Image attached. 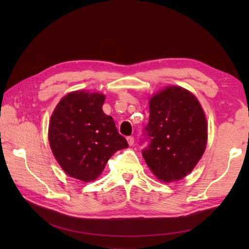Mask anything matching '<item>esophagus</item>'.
<instances>
[{"label": "esophagus", "instance_id": "1", "mask_svg": "<svg viewBox=\"0 0 249 249\" xmlns=\"http://www.w3.org/2000/svg\"><path fill=\"white\" fill-rule=\"evenodd\" d=\"M127 141H128L129 145H133L134 142H135V138L133 136H129V137H127Z\"/></svg>", "mask_w": 249, "mask_h": 249}]
</instances>
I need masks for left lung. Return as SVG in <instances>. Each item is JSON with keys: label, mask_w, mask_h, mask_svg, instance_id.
Masks as SVG:
<instances>
[{"label": "left lung", "mask_w": 249, "mask_h": 249, "mask_svg": "<svg viewBox=\"0 0 249 249\" xmlns=\"http://www.w3.org/2000/svg\"><path fill=\"white\" fill-rule=\"evenodd\" d=\"M206 140L204 112L187 89L168 87L151 98L142 156L158 178L169 183L186 177L203 155Z\"/></svg>", "instance_id": "8db88e82"}]
</instances>
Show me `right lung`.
I'll list each match as a JSON object with an SVG mask.
<instances>
[{"mask_svg":"<svg viewBox=\"0 0 249 249\" xmlns=\"http://www.w3.org/2000/svg\"><path fill=\"white\" fill-rule=\"evenodd\" d=\"M103 94L76 91L57 104L49 124L52 153L68 176L94 181L116 151L126 149L113 119L103 111Z\"/></svg>","mask_w":249,"mask_h":249,"instance_id":"add662e5","label":"right lung"}]
</instances>
